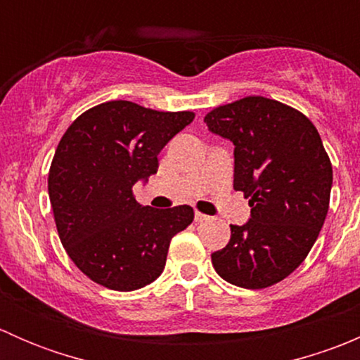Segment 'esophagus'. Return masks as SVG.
<instances>
[{"label": "esophagus", "mask_w": 360, "mask_h": 360, "mask_svg": "<svg viewBox=\"0 0 360 360\" xmlns=\"http://www.w3.org/2000/svg\"><path fill=\"white\" fill-rule=\"evenodd\" d=\"M209 219H210V217L205 216V214L195 212V221H197V223H203V221H209Z\"/></svg>", "instance_id": "esophagus-1"}]
</instances>
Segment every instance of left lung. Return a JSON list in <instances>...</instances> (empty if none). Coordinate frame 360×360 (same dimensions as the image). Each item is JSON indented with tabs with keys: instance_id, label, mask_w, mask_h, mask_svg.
Returning <instances> with one entry per match:
<instances>
[{
	"instance_id": "1",
	"label": "left lung",
	"mask_w": 360,
	"mask_h": 360,
	"mask_svg": "<svg viewBox=\"0 0 360 360\" xmlns=\"http://www.w3.org/2000/svg\"><path fill=\"white\" fill-rule=\"evenodd\" d=\"M203 122L233 143V188L250 198L249 221L230 224L228 245L210 256L214 268L238 288H270L291 275L317 240L331 197V160L314 123L278 101L244 97Z\"/></svg>"
}]
</instances>
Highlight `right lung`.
<instances>
[{
	"label": "right lung",
	"mask_w": 360,
	"mask_h": 360,
	"mask_svg": "<svg viewBox=\"0 0 360 360\" xmlns=\"http://www.w3.org/2000/svg\"><path fill=\"white\" fill-rule=\"evenodd\" d=\"M193 118L110 101L69 125L50 165L49 197L60 242L90 281L136 291L160 277L170 240L195 212L141 205L132 186L157 174L158 153Z\"/></svg>",
	"instance_id": "obj_1"
}]
</instances>
